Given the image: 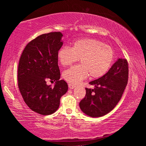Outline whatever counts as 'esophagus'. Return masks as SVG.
<instances>
[{"label":"esophagus","instance_id":"1","mask_svg":"<svg viewBox=\"0 0 146 146\" xmlns=\"http://www.w3.org/2000/svg\"><path fill=\"white\" fill-rule=\"evenodd\" d=\"M68 87L70 88V89H73V88H75V86L73 85V84H69Z\"/></svg>","mask_w":146,"mask_h":146}]
</instances>
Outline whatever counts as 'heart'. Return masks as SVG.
<instances>
[{"label": "heart", "instance_id": "1", "mask_svg": "<svg viewBox=\"0 0 146 146\" xmlns=\"http://www.w3.org/2000/svg\"><path fill=\"white\" fill-rule=\"evenodd\" d=\"M114 51L102 42L92 38L75 41L73 47L64 46L57 53L62 66H68L77 62L81 64L64 71L62 76L68 82L76 84L88 77L98 78L106 75L114 60Z\"/></svg>", "mask_w": 146, "mask_h": 146}]
</instances>
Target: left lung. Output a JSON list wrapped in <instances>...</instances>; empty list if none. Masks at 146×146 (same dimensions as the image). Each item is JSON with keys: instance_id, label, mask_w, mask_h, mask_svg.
Listing matches in <instances>:
<instances>
[{"instance_id": "left-lung-1", "label": "left lung", "mask_w": 146, "mask_h": 146, "mask_svg": "<svg viewBox=\"0 0 146 146\" xmlns=\"http://www.w3.org/2000/svg\"><path fill=\"white\" fill-rule=\"evenodd\" d=\"M128 75L127 59L118 58L106 75L90 82L95 88H86V96L79 103L81 110L91 117H102L110 113L122 97Z\"/></svg>"}]
</instances>
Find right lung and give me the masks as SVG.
<instances>
[{
    "label": "right lung",
    "instance_id": "obj_1",
    "mask_svg": "<svg viewBox=\"0 0 146 146\" xmlns=\"http://www.w3.org/2000/svg\"><path fill=\"white\" fill-rule=\"evenodd\" d=\"M60 32L40 35L27 44L20 58L18 86L24 102L32 111L42 115L55 113L68 84L60 80L57 53L62 46ZM47 80L55 81L51 88Z\"/></svg>",
    "mask_w": 146,
    "mask_h": 146
}]
</instances>
